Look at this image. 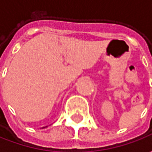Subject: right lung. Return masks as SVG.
Returning <instances> with one entry per match:
<instances>
[{
    "instance_id": "1",
    "label": "right lung",
    "mask_w": 152,
    "mask_h": 152,
    "mask_svg": "<svg viewBox=\"0 0 152 152\" xmlns=\"http://www.w3.org/2000/svg\"><path fill=\"white\" fill-rule=\"evenodd\" d=\"M43 128H45V127H43Z\"/></svg>"
}]
</instances>
